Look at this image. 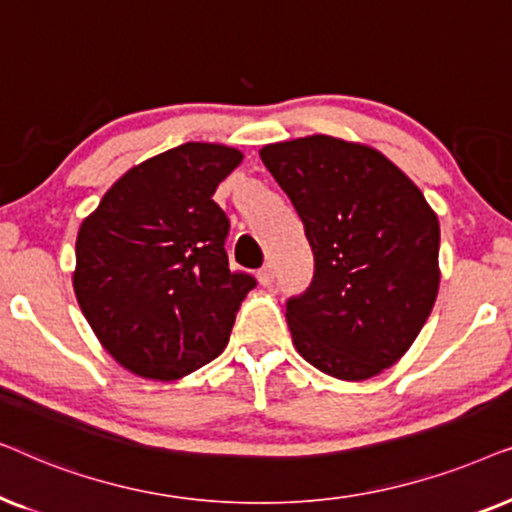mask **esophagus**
Wrapping results in <instances>:
<instances>
[{"mask_svg":"<svg viewBox=\"0 0 512 512\" xmlns=\"http://www.w3.org/2000/svg\"><path fill=\"white\" fill-rule=\"evenodd\" d=\"M257 281H260L262 285L274 283V267H271V264H264V267L257 271Z\"/></svg>","mask_w":512,"mask_h":512,"instance_id":"1","label":"esophagus"}]
</instances>
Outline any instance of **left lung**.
Listing matches in <instances>:
<instances>
[{"instance_id": "8db88e82", "label": "left lung", "mask_w": 512, "mask_h": 512, "mask_svg": "<svg viewBox=\"0 0 512 512\" xmlns=\"http://www.w3.org/2000/svg\"><path fill=\"white\" fill-rule=\"evenodd\" d=\"M313 250L285 304L292 344L320 372L363 381L398 363L438 297L440 224L384 154L330 135L262 147Z\"/></svg>"}]
</instances>
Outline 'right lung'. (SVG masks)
<instances>
[{
	"label": "right lung",
	"mask_w": 512,
	"mask_h": 512,
	"mask_svg": "<svg viewBox=\"0 0 512 512\" xmlns=\"http://www.w3.org/2000/svg\"><path fill=\"white\" fill-rule=\"evenodd\" d=\"M241 161L234 147L185 142L121 175L81 222L77 302L133 374L180 379L227 346L257 281L229 269V217L213 194Z\"/></svg>",
	"instance_id": "add662e5"
}]
</instances>
